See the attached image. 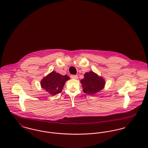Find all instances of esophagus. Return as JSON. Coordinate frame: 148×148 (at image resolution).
I'll use <instances>...</instances> for the list:
<instances>
[{
	"mask_svg": "<svg viewBox=\"0 0 148 148\" xmlns=\"http://www.w3.org/2000/svg\"><path fill=\"white\" fill-rule=\"evenodd\" d=\"M71 78L73 79H78V75H71Z\"/></svg>",
	"mask_w": 148,
	"mask_h": 148,
	"instance_id": "obj_1",
	"label": "esophagus"
}]
</instances>
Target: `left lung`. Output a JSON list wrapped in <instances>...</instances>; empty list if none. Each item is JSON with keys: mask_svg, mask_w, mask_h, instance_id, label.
Returning a JSON list of instances; mask_svg holds the SVG:
<instances>
[{"mask_svg": "<svg viewBox=\"0 0 148 148\" xmlns=\"http://www.w3.org/2000/svg\"><path fill=\"white\" fill-rule=\"evenodd\" d=\"M83 91L88 95H94L103 90L106 82L103 78L92 71L87 72L84 75V78L81 80Z\"/></svg>", "mask_w": 148, "mask_h": 148, "instance_id": "8db88e82", "label": "left lung"}]
</instances>
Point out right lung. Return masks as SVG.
<instances>
[{"instance_id": "right-lung-1", "label": "right lung", "mask_w": 148, "mask_h": 148, "mask_svg": "<svg viewBox=\"0 0 148 148\" xmlns=\"http://www.w3.org/2000/svg\"><path fill=\"white\" fill-rule=\"evenodd\" d=\"M70 78L67 75H62L54 71H51L40 82L41 86L51 95H56L61 92L67 81Z\"/></svg>"}]
</instances>
